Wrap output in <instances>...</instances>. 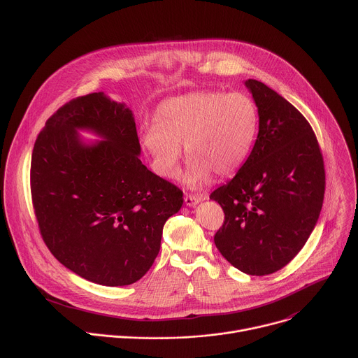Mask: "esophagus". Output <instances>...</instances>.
Wrapping results in <instances>:
<instances>
[{
	"label": "esophagus",
	"instance_id": "1",
	"mask_svg": "<svg viewBox=\"0 0 358 358\" xmlns=\"http://www.w3.org/2000/svg\"><path fill=\"white\" fill-rule=\"evenodd\" d=\"M208 199V194H201V195H188L185 194L184 195V201H185V206L187 207H195L196 203H199L201 201H206Z\"/></svg>",
	"mask_w": 358,
	"mask_h": 358
}]
</instances>
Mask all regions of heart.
<instances>
[{"instance_id":"1","label":"heart","mask_w":358,"mask_h":358,"mask_svg":"<svg viewBox=\"0 0 358 358\" xmlns=\"http://www.w3.org/2000/svg\"><path fill=\"white\" fill-rule=\"evenodd\" d=\"M258 127V108L249 94L192 92L166 100L157 122L140 130V144L164 178L177 176L184 145L189 162L182 182L196 188L213 174H235L250 155Z\"/></svg>"}]
</instances>
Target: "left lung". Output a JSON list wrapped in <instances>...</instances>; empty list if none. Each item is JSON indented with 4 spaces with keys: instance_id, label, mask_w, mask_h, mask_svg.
I'll list each match as a JSON object with an SVG mask.
<instances>
[{
    "instance_id": "8db88e82",
    "label": "left lung",
    "mask_w": 358,
    "mask_h": 358,
    "mask_svg": "<svg viewBox=\"0 0 358 358\" xmlns=\"http://www.w3.org/2000/svg\"><path fill=\"white\" fill-rule=\"evenodd\" d=\"M259 131L235 177L210 198L225 221L214 242L246 275L286 266L313 232L324 198V166L316 136L303 115L265 83L248 79Z\"/></svg>"
}]
</instances>
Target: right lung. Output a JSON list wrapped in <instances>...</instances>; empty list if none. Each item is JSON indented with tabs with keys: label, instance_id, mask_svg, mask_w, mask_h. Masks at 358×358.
<instances>
[{
	"label": "right lung",
	"instance_id": "1",
	"mask_svg": "<svg viewBox=\"0 0 358 358\" xmlns=\"http://www.w3.org/2000/svg\"><path fill=\"white\" fill-rule=\"evenodd\" d=\"M80 131L99 140L85 141ZM133 112L103 92L62 106L39 133L31 191L42 238L78 276L103 286L141 279L182 192L140 160Z\"/></svg>",
	"mask_w": 358,
	"mask_h": 358
}]
</instances>
